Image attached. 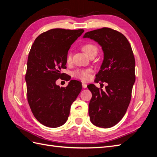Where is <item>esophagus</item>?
I'll return each instance as SVG.
<instances>
[{"label":"esophagus","mask_w":157,"mask_h":157,"mask_svg":"<svg viewBox=\"0 0 157 157\" xmlns=\"http://www.w3.org/2000/svg\"><path fill=\"white\" fill-rule=\"evenodd\" d=\"M82 87L84 88H86L87 87V84L86 83H82Z\"/></svg>","instance_id":"1"}]
</instances>
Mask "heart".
I'll return each instance as SVG.
<instances>
[{
	"mask_svg": "<svg viewBox=\"0 0 157 157\" xmlns=\"http://www.w3.org/2000/svg\"><path fill=\"white\" fill-rule=\"evenodd\" d=\"M82 49L88 56L92 54H97L98 52L97 46L92 43L84 44L82 47ZM71 59H72V56L70 52H69L66 56V61L67 63H70ZM73 76L74 77L79 78L83 81H88L91 78V69H78L73 73Z\"/></svg>",
	"mask_w": 157,
	"mask_h": 157,
	"instance_id": "b5f03b06",
	"label": "heart"
}]
</instances>
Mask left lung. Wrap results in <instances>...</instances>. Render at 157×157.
<instances>
[{"label": "left lung", "instance_id": "8db88e82", "mask_svg": "<svg viewBox=\"0 0 157 157\" xmlns=\"http://www.w3.org/2000/svg\"><path fill=\"white\" fill-rule=\"evenodd\" d=\"M84 38L96 41L102 47L104 59L95 82H105V90L89 84L92 97L89 103L90 119L103 128L116 125L129 105L136 80L135 58L132 47L121 33L108 27L86 33Z\"/></svg>", "mask_w": 157, "mask_h": 157}]
</instances>
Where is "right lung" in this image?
Segmentation results:
<instances>
[{
    "mask_svg": "<svg viewBox=\"0 0 157 157\" xmlns=\"http://www.w3.org/2000/svg\"><path fill=\"white\" fill-rule=\"evenodd\" d=\"M84 29H52L36 37L28 56L25 81L27 101L36 119L47 127L57 128L67 121L71 106L82 90V83L71 80L66 87L56 81L64 77L66 56L71 45ZM69 80V76L63 77Z\"/></svg>",
    "mask_w": 157,
    "mask_h": 157,
    "instance_id": "add662e5",
    "label": "right lung"
}]
</instances>
